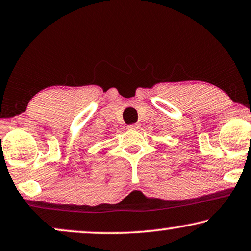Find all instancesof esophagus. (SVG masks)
<instances>
[{"label": "esophagus", "mask_w": 251, "mask_h": 251, "mask_svg": "<svg viewBox=\"0 0 251 251\" xmlns=\"http://www.w3.org/2000/svg\"><path fill=\"white\" fill-rule=\"evenodd\" d=\"M138 128H139V125H138V123H132V125L128 126L129 130H137Z\"/></svg>", "instance_id": "obj_1"}]
</instances>
